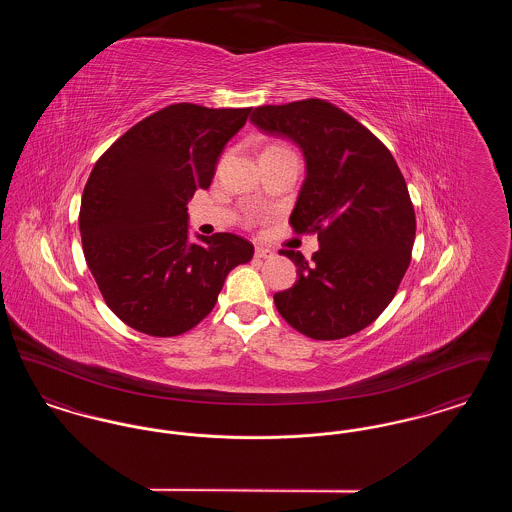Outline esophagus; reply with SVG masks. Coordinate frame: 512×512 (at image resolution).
<instances>
[{
  "label": "esophagus",
  "mask_w": 512,
  "mask_h": 512,
  "mask_svg": "<svg viewBox=\"0 0 512 512\" xmlns=\"http://www.w3.org/2000/svg\"><path fill=\"white\" fill-rule=\"evenodd\" d=\"M255 257L257 259H272L274 257V253L267 249V247H255Z\"/></svg>",
  "instance_id": "obj_1"
}]
</instances>
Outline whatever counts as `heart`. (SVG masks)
Segmentation results:
<instances>
[{
    "mask_svg": "<svg viewBox=\"0 0 512 512\" xmlns=\"http://www.w3.org/2000/svg\"><path fill=\"white\" fill-rule=\"evenodd\" d=\"M268 149H286V147H280V146H270Z\"/></svg>",
    "mask_w": 512,
    "mask_h": 512,
    "instance_id": "1",
    "label": "heart"
}]
</instances>
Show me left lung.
Here are the masks:
<instances>
[{
	"mask_svg": "<svg viewBox=\"0 0 512 512\" xmlns=\"http://www.w3.org/2000/svg\"><path fill=\"white\" fill-rule=\"evenodd\" d=\"M249 121L301 149L305 180L290 222L318 232L320 245L311 261L282 251L297 282L274 293L278 313L313 340L361 332L390 305L413 251V203L390 149L322 99L263 105Z\"/></svg>",
	"mask_w": 512,
	"mask_h": 512,
	"instance_id": "1",
	"label": "left lung"
}]
</instances>
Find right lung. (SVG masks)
<instances>
[{
    "label": "right lung",
    "mask_w": 512,
    "mask_h": 512,
    "mask_svg": "<svg viewBox=\"0 0 512 512\" xmlns=\"http://www.w3.org/2000/svg\"><path fill=\"white\" fill-rule=\"evenodd\" d=\"M251 109L169 105L99 157L80 205L84 257L107 307L130 328L180 336L207 317L228 272L253 257L242 236L190 240L188 201L207 190Z\"/></svg>",
    "instance_id": "right-lung-1"
}]
</instances>
